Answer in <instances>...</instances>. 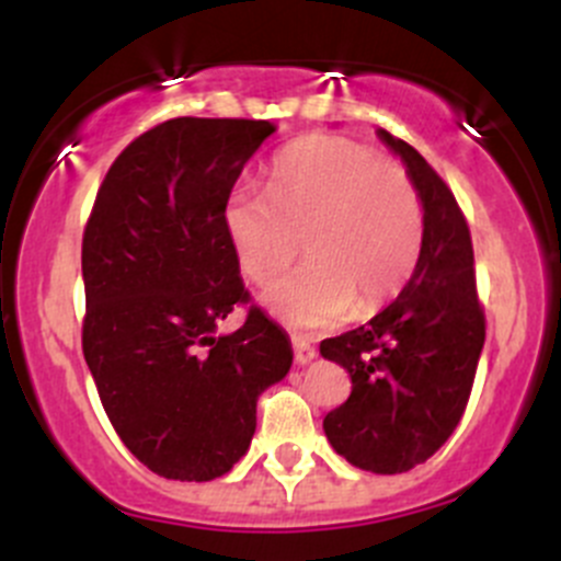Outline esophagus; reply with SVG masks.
Segmentation results:
<instances>
[{"instance_id": "obj_1", "label": "esophagus", "mask_w": 561, "mask_h": 561, "mask_svg": "<svg viewBox=\"0 0 561 561\" xmlns=\"http://www.w3.org/2000/svg\"><path fill=\"white\" fill-rule=\"evenodd\" d=\"M293 355H296V364H309V360L314 358V347L312 344L307 342V339H301V336H293Z\"/></svg>"}]
</instances>
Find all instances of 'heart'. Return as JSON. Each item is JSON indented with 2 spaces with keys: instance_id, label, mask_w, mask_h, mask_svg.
I'll return each instance as SVG.
<instances>
[{
  "instance_id": "obj_1",
  "label": "heart",
  "mask_w": 561,
  "mask_h": 561,
  "mask_svg": "<svg viewBox=\"0 0 561 561\" xmlns=\"http://www.w3.org/2000/svg\"><path fill=\"white\" fill-rule=\"evenodd\" d=\"M225 230L254 285L279 279L301 241L309 263L265 304L290 325L317 328L399 296L421 257L423 201L404 168L355 140L314 135L276 154L268 192H230Z\"/></svg>"
}]
</instances>
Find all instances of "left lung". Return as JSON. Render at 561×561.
<instances>
[{
	"mask_svg": "<svg viewBox=\"0 0 561 561\" xmlns=\"http://www.w3.org/2000/svg\"><path fill=\"white\" fill-rule=\"evenodd\" d=\"M423 201V249L404 290L366 325L322 339V358L353 380L322 421L328 443L358 469L396 474L432 458L456 432L485 342L467 217L443 175L380 129Z\"/></svg>",
	"mask_w": 561,
	"mask_h": 561,
	"instance_id": "obj_1",
	"label": "left lung"
}]
</instances>
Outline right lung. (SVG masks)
Wrapping results in <instances>:
<instances>
[{
    "label": "right lung",
    "instance_id": "right-lung-1",
    "mask_svg": "<svg viewBox=\"0 0 561 561\" xmlns=\"http://www.w3.org/2000/svg\"><path fill=\"white\" fill-rule=\"evenodd\" d=\"M274 124L179 116L107 168L83 228L81 344L127 450L171 480H214L247 454L257 396L290 371L287 333L241 282L225 203ZM248 320L213 333L233 308Z\"/></svg>",
    "mask_w": 561,
    "mask_h": 561
}]
</instances>
